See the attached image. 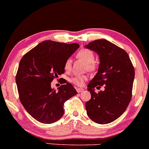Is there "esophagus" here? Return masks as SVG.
<instances>
[{
	"instance_id": "34e87169",
	"label": "esophagus",
	"mask_w": 149,
	"mask_h": 149,
	"mask_svg": "<svg viewBox=\"0 0 149 149\" xmlns=\"http://www.w3.org/2000/svg\"><path fill=\"white\" fill-rule=\"evenodd\" d=\"M76 90H77V92H79V93H80V92H82L83 91H84V89H82V88H77Z\"/></svg>"
}]
</instances>
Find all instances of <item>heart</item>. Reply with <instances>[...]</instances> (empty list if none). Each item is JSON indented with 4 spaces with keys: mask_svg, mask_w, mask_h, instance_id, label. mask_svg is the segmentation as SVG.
Masks as SVG:
<instances>
[{
    "mask_svg": "<svg viewBox=\"0 0 149 149\" xmlns=\"http://www.w3.org/2000/svg\"><path fill=\"white\" fill-rule=\"evenodd\" d=\"M77 57L83 60L87 63V68L89 70H94L97 68V63L94 61V54L91 49L87 48H82L77 53ZM72 62L70 59H68L65 62L64 68L66 72H69L71 70ZM88 77L87 75H75L70 79V81L77 86H82L84 82L87 80Z\"/></svg>",
    "mask_w": 149,
    "mask_h": 149,
    "instance_id": "1",
    "label": "heart"
}]
</instances>
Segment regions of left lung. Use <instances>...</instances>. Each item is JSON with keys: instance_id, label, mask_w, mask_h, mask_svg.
<instances>
[{"instance_id": "8db88e82", "label": "left lung", "mask_w": 149, "mask_h": 149, "mask_svg": "<svg viewBox=\"0 0 149 149\" xmlns=\"http://www.w3.org/2000/svg\"><path fill=\"white\" fill-rule=\"evenodd\" d=\"M86 47L97 52L100 64L98 72L88 84L91 99L86 102L88 116L97 124H109L126 111L132 97L134 66L124 49L107 40H96ZM103 86L98 93L94 88Z\"/></svg>"}]
</instances>
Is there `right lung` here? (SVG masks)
Listing matches in <instances>:
<instances>
[{"instance_id": "right-lung-1", "label": "right lung", "mask_w": 149, "mask_h": 149, "mask_svg": "<svg viewBox=\"0 0 149 149\" xmlns=\"http://www.w3.org/2000/svg\"><path fill=\"white\" fill-rule=\"evenodd\" d=\"M77 43L45 40L22 57L15 77L19 99L27 111L42 124H52L63 116L65 102L77 92L65 80L58 92L51 82L65 72L67 60L79 48Z\"/></svg>"}]
</instances>
